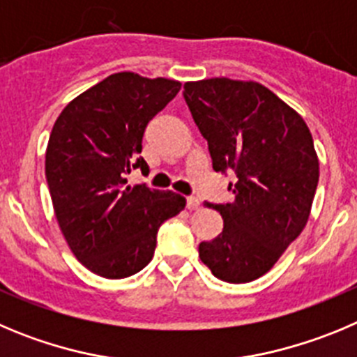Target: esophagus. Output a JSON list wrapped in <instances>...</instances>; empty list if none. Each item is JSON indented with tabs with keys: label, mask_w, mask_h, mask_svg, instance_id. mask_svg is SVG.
I'll use <instances>...</instances> for the list:
<instances>
[{
	"label": "esophagus",
	"mask_w": 357,
	"mask_h": 357,
	"mask_svg": "<svg viewBox=\"0 0 357 357\" xmlns=\"http://www.w3.org/2000/svg\"><path fill=\"white\" fill-rule=\"evenodd\" d=\"M185 207H188L189 211H196V208L200 207V200L195 198V196H189L188 200H185Z\"/></svg>",
	"instance_id": "esophagus-1"
}]
</instances>
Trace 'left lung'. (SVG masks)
I'll return each mask as SVG.
<instances>
[{"label":"left lung","instance_id":"1","mask_svg":"<svg viewBox=\"0 0 357 357\" xmlns=\"http://www.w3.org/2000/svg\"><path fill=\"white\" fill-rule=\"evenodd\" d=\"M192 120L207 139L212 169L231 173V204H207L223 231L200 243L218 280L264 276L299 237L310 218L319 159L305 120L266 86L227 77L184 84Z\"/></svg>","mask_w":357,"mask_h":357}]
</instances>
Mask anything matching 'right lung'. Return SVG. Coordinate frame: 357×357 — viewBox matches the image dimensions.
<instances>
[{"label":"right lung","instance_id":"1","mask_svg":"<svg viewBox=\"0 0 357 357\" xmlns=\"http://www.w3.org/2000/svg\"><path fill=\"white\" fill-rule=\"evenodd\" d=\"M178 90V81L119 72L67 104L52 127L45 178L54 214L72 253L99 276L139 273L159 227L185 207L172 191L127 185L132 169L149 175L143 134Z\"/></svg>","mask_w":357,"mask_h":357}]
</instances>
